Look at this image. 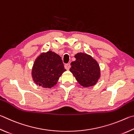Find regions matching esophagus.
I'll list each match as a JSON object with an SVG mask.
<instances>
[{
  "instance_id": "34e87169",
  "label": "esophagus",
  "mask_w": 134,
  "mask_h": 134,
  "mask_svg": "<svg viewBox=\"0 0 134 134\" xmlns=\"http://www.w3.org/2000/svg\"><path fill=\"white\" fill-rule=\"evenodd\" d=\"M70 67H71V65H70L69 63H67V64L65 65V68L66 69L69 70L70 69Z\"/></svg>"
}]
</instances>
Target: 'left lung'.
<instances>
[{"label": "left lung", "mask_w": 134, "mask_h": 134, "mask_svg": "<svg viewBox=\"0 0 134 134\" xmlns=\"http://www.w3.org/2000/svg\"><path fill=\"white\" fill-rule=\"evenodd\" d=\"M76 60L71 63L70 71L76 81L84 87L94 85L100 77V69L98 62L92 56L83 53L75 55Z\"/></svg>", "instance_id": "obj_1"}]
</instances>
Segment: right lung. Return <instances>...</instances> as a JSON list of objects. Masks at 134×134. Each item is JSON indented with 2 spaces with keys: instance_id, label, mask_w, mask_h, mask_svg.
Masks as SVG:
<instances>
[{
  "instance_id": "obj_1",
  "label": "right lung",
  "mask_w": 134,
  "mask_h": 134,
  "mask_svg": "<svg viewBox=\"0 0 134 134\" xmlns=\"http://www.w3.org/2000/svg\"><path fill=\"white\" fill-rule=\"evenodd\" d=\"M66 71L60 56L52 51L42 53L35 61L32 78L37 85L51 88L57 83L59 77Z\"/></svg>"
}]
</instances>
